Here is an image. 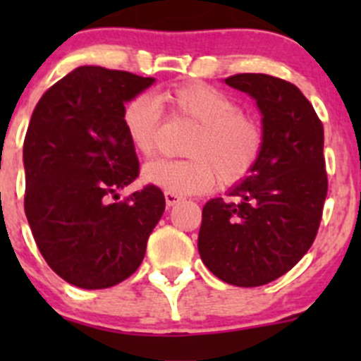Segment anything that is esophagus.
I'll use <instances>...</instances> for the list:
<instances>
[{
  "label": "esophagus",
  "instance_id": "obj_1",
  "mask_svg": "<svg viewBox=\"0 0 361 361\" xmlns=\"http://www.w3.org/2000/svg\"><path fill=\"white\" fill-rule=\"evenodd\" d=\"M164 197H166V206L167 207H173V206H176L178 202L183 201V197H181V195L173 194V192H166V194H164Z\"/></svg>",
  "mask_w": 361,
  "mask_h": 361
}]
</instances>
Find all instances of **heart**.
Segmentation results:
<instances>
[{
    "instance_id": "obj_1",
    "label": "heart",
    "mask_w": 361,
    "mask_h": 361,
    "mask_svg": "<svg viewBox=\"0 0 361 361\" xmlns=\"http://www.w3.org/2000/svg\"><path fill=\"white\" fill-rule=\"evenodd\" d=\"M157 99L140 94L122 110L123 133L137 155L150 157L155 152L162 120L159 103L197 129L185 148L190 159L152 160L141 171L145 183L173 194H201L216 176L224 185H235L253 173L264 154L265 130L234 97L207 83L187 82L162 90Z\"/></svg>"
}]
</instances>
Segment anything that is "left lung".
I'll list each match as a JSON object with an SVG mask.
<instances>
[{
  "label": "left lung",
  "instance_id": "8db88e82",
  "mask_svg": "<svg viewBox=\"0 0 361 361\" xmlns=\"http://www.w3.org/2000/svg\"><path fill=\"white\" fill-rule=\"evenodd\" d=\"M225 83L257 101L265 130L260 162L202 207L199 255L221 281L262 286L286 274L318 234L329 190L323 123L304 94L286 80L241 73Z\"/></svg>",
  "mask_w": 361,
  "mask_h": 361
}]
</instances>
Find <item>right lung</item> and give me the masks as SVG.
Wrapping results in <instances>:
<instances>
[{"label":"right lung","instance_id":"right-lung-1","mask_svg":"<svg viewBox=\"0 0 361 361\" xmlns=\"http://www.w3.org/2000/svg\"><path fill=\"white\" fill-rule=\"evenodd\" d=\"M154 82L80 66L32 111L24 140L25 216L39 253L69 285L101 290L129 278L166 209L154 185L110 201L140 174L122 127L123 104Z\"/></svg>","mask_w":361,"mask_h":361}]
</instances>
